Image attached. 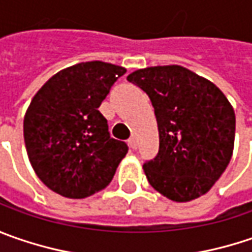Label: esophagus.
<instances>
[{"mask_svg":"<svg viewBox=\"0 0 252 252\" xmlns=\"http://www.w3.org/2000/svg\"><path fill=\"white\" fill-rule=\"evenodd\" d=\"M128 144H129V147L132 148V149H137V147H138L137 138L131 137V138H129V139H128Z\"/></svg>","mask_w":252,"mask_h":252,"instance_id":"34e87169","label":"esophagus"}]
</instances>
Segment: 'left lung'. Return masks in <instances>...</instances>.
I'll use <instances>...</instances> for the list:
<instances>
[{
  "mask_svg": "<svg viewBox=\"0 0 252 252\" xmlns=\"http://www.w3.org/2000/svg\"><path fill=\"white\" fill-rule=\"evenodd\" d=\"M126 80L155 108L159 152L144 165L149 185L178 203L206 194L233 155V105L214 83L178 64L139 69Z\"/></svg>",
  "mask_w": 252,
  "mask_h": 252,
  "instance_id": "8db88e82",
  "label": "left lung"
}]
</instances>
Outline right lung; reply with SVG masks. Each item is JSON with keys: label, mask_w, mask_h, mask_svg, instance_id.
<instances>
[{"label": "right lung", "mask_w": 252, "mask_h": 252, "mask_svg": "<svg viewBox=\"0 0 252 252\" xmlns=\"http://www.w3.org/2000/svg\"><path fill=\"white\" fill-rule=\"evenodd\" d=\"M126 71L105 62H83L53 74L33 95L24 139L32 168L50 190L84 199L111 182L128 147L110 137L97 108Z\"/></svg>", "instance_id": "add662e5"}]
</instances>
